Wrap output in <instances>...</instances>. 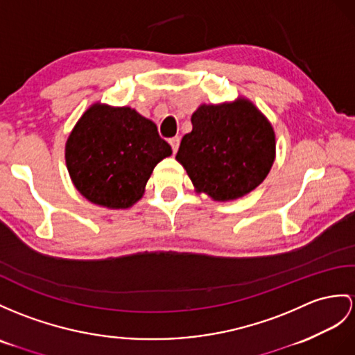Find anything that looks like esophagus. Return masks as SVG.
I'll return each mask as SVG.
<instances>
[{
    "instance_id": "obj_1",
    "label": "esophagus",
    "mask_w": 355,
    "mask_h": 355,
    "mask_svg": "<svg viewBox=\"0 0 355 355\" xmlns=\"http://www.w3.org/2000/svg\"><path fill=\"white\" fill-rule=\"evenodd\" d=\"M168 143H170V146H171V149H173V153H176V152H178V149H179V143H180V138H179V137H173V138H170V140H168Z\"/></svg>"
}]
</instances>
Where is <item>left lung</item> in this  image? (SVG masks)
I'll list each match as a JSON object with an SVG mask.
<instances>
[{
  "label": "left lung",
  "instance_id": "8db88e82",
  "mask_svg": "<svg viewBox=\"0 0 355 355\" xmlns=\"http://www.w3.org/2000/svg\"><path fill=\"white\" fill-rule=\"evenodd\" d=\"M176 159L197 191L233 200L263 182L275 157L272 126L252 102L202 105L191 117Z\"/></svg>",
  "mask_w": 355,
  "mask_h": 355
}]
</instances>
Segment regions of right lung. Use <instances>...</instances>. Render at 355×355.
<instances>
[{"label": "right lung", "instance_id": "obj_1", "mask_svg": "<svg viewBox=\"0 0 355 355\" xmlns=\"http://www.w3.org/2000/svg\"><path fill=\"white\" fill-rule=\"evenodd\" d=\"M171 155L157 125L128 107L93 105L66 143L73 185L92 203L129 207L141 198L157 164Z\"/></svg>", "mask_w": 355, "mask_h": 355}]
</instances>
